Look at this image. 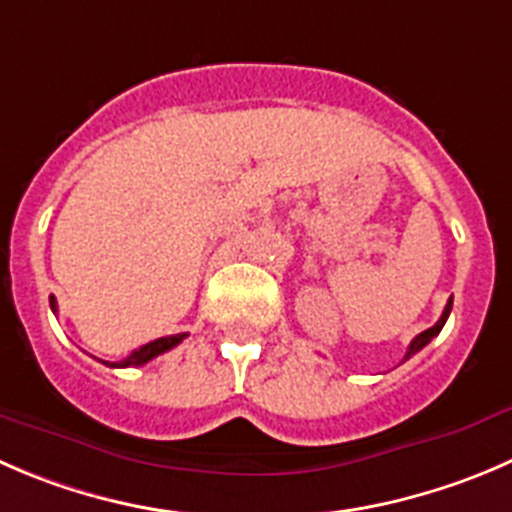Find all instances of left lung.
I'll list each match as a JSON object with an SVG mask.
<instances>
[{
	"label": "left lung",
	"instance_id": "8db88e82",
	"mask_svg": "<svg viewBox=\"0 0 512 512\" xmlns=\"http://www.w3.org/2000/svg\"><path fill=\"white\" fill-rule=\"evenodd\" d=\"M450 310H453V300H448V305H445V310H443V315H440V320L435 322L433 327H428V330L425 332H420L418 337H415L413 342H410V347H408V352H405V360H408V357H413L415 352H420L423 350L425 345H428L430 340H433L435 335H438L440 330H443V325H445V320H448V315H450Z\"/></svg>",
	"mask_w": 512,
	"mask_h": 512
}]
</instances>
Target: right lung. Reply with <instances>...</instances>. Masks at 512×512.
<instances>
[{
    "label": "right lung",
    "mask_w": 512,
    "mask_h": 512,
    "mask_svg": "<svg viewBox=\"0 0 512 512\" xmlns=\"http://www.w3.org/2000/svg\"><path fill=\"white\" fill-rule=\"evenodd\" d=\"M49 305H52V310L57 312V300H54V297H49ZM185 337H187V332H182V335L160 337V340H152V342H147V345L137 347V350L132 352L130 357H124V360H119V362H107V360H102V362H104V365H109V367H135V365H145V362H150L152 357L162 355V352H167V350H172V347H175V345H180V342L185 340Z\"/></svg>",
    "instance_id": "add662e5"
}]
</instances>
